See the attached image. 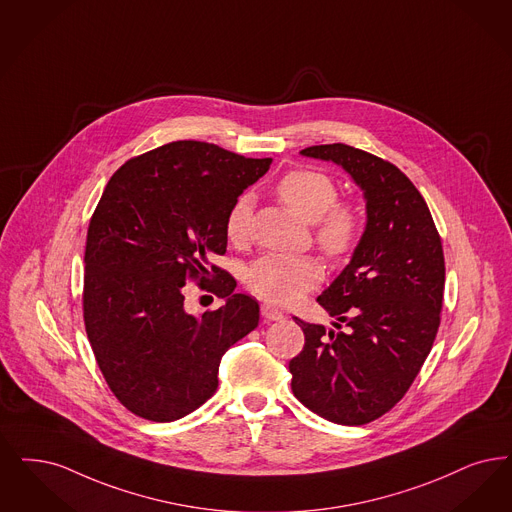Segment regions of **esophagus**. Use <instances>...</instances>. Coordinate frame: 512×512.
<instances>
[{"instance_id": "esophagus-1", "label": "esophagus", "mask_w": 512, "mask_h": 512, "mask_svg": "<svg viewBox=\"0 0 512 512\" xmlns=\"http://www.w3.org/2000/svg\"><path fill=\"white\" fill-rule=\"evenodd\" d=\"M261 314L266 322H278L284 318V314L278 308L270 307V305H261Z\"/></svg>"}]
</instances>
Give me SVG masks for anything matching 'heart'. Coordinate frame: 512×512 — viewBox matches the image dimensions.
I'll return each mask as SVG.
<instances>
[{"label":"heart","instance_id":"heart-1","mask_svg":"<svg viewBox=\"0 0 512 512\" xmlns=\"http://www.w3.org/2000/svg\"><path fill=\"white\" fill-rule=\"evenodd\" d=\"M276 196L293 213L312 223L314 240L329 259H345L360 244L364 217L350 200H337L335 181L316 169H293L276 183ZM253 194H240L225 217L226 238L246 244L251 234ZM324 268L310 255L270 253L247 266L246 286L253 295L272 305H291L318 286Z\"/></svg>","mask_w":512,"mask_h":512}]
</instances>
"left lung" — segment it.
Returning a JSON list of instances; mask_svg holds the SVG:
<instances>
[{
  "mask_svg": "<svg viewBox=\"0 0 512 512\" xmlns=\"http://www.w3.org/2000/svg\"><path fill=\"white\" fill-rule=\"evenodd\" d=\"M301 154L350 173L364 190L368 225L347 268L318 297L339 331L295 318L305 347L289 362L291 390L331 423L366 425L404 398L436 339L442 240L425 198L396 165L341 143Z\"/></svg>",
  "mask_w": 512,
  "mask_h": 512,
  "instance_id": "8db88e82",
  "label": "left lung"
}]
</instances>
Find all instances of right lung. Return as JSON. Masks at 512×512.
I'll return each instance as SVG.
<instances>
[{
	"instance_id": "obj_1",
	"label": "right lung",
	"mask_w": 512,
	"mask_h": 512,
	"mask_svg": "<svg viewBox=\"0 0 512 512\" xmlns=\"http://www.w3.org/2000/svg\"><path fill=\"white\" fill-rule=\"evenodd\" d=\"M272 158L177 141L127 160L110 177L87 228L83 322L106 385L131 413L169 423L219 387L228 348L259 324V305L234 293L225 217ZM198 281L227 303L196 319L182 286Z\"/></svg>"
}]
</instances>
